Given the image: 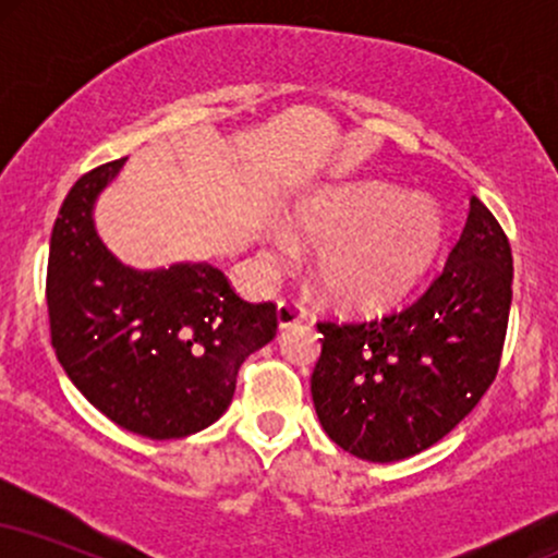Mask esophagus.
I'll return each mask as SVG.
<instances>
[{
  "label": "esophagus",
  "mask_w": 558,
  "mask_h": 558,
  "mask_svg": "<svg viewBox=\"0 0 558 558\" xmlns=\"http://www.w3.org/2000/svg\"><path fill=\"white\" fill-rule=\"evenodd\" d=\"M304 317H306L304 306L296 304V301H291V299H280L278 301V328L280 330L291 328V325L301 323Z\"/></svg>",
  "instance_id": "1"
}]
</instances>
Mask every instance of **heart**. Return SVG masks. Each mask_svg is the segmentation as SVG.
<instances>
[{
    "instance_id": "obj_1",
    "label": "heart",
    "mask_w": 558,
    "mask_h": 558,
    "mask_svg": "<svg viewBox=\"0 0 558 558\" xmlns=\"http://www.w3.org/2000/svg\"><path fill=\"white\" fill-rule=\"evenodd\" d=\"M293 228L317 248L325 296L345 310L393 304L430 270L444 243V213L430 196H407L386 183L328 185L293 207ZM270 257L288 262L293 241L272 230Z\"/></svg>"
}]
</instances>
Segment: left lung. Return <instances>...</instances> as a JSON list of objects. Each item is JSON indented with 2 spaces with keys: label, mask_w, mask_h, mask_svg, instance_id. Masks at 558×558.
Segmentation results:
<instances>
[{
  "label": "left lung",
  "mask_w": 558,
  "mask_h": 558,
  "mask_svg": "<svg viewBox=\"0 0 558 558\" xmlns=\"http://www.w3.org/2000/svg\"><path fill=\"white\" fill-rule=\"evenodd\" d=\"M511 278L509 239L472 196L462 235L422 296L386 317L319 323L312 401L332 444L386 464L451 433L498 373Z\"/></svg>",
  "instance_id": "1"
}]
</instances>
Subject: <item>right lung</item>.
I'll use <instances>...</instances> for the list:
<instances>
[{"instance_id": "1", "label": "right lung", "mask_w": 558, "mask_h": 558, "mask_svg": "<svg viewBox=\"0 0 558 558\" xmlns=\"http://www.w3.org/2000/svg\"><path fill=\"white\" fill-rule=\"evenodd\" d=\"M125 157L70 189L49 241L52 345L73 386L105 417L151 440L194 435L226 414L248 354L275 338V304H248L209 262L136 270L94 226Z\"/></svg>"}]
</instances>
